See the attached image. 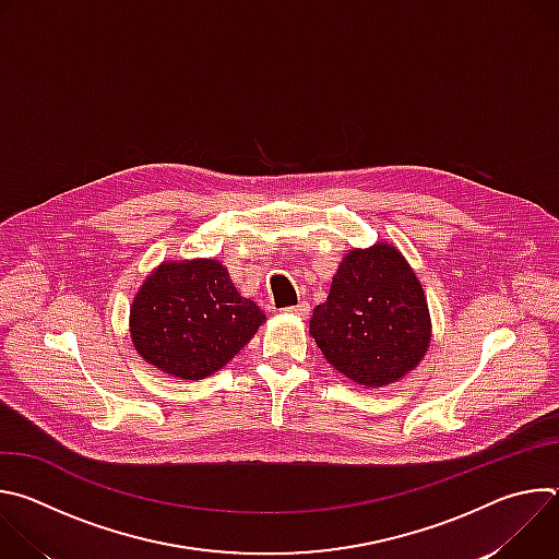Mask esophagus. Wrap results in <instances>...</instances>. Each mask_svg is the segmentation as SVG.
<instances>
[{
    "instance_id": "34e87169",
    "label": "esophagus",
    "mask_w": 559,
    "mask_h": 559,
    "mask_svg": "<svg viewBox=\"0 0 559 559\" xmlns=\"http://www.w3.org/2000/svg\"><path fill=\"white\" fill-rule=\"evenodd\" d=\"M285 311L292 313V316H298V318H307V316H309V302L300 300L298 305H292V307H287Z\"/></svg>"
}]
</instances>
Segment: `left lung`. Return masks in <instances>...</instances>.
I'll return each instance as SVG.
<instances>
[{"label": "left lung", "instance_id": "left-lung-1", "mask_svg": "<svg viewBox=\"0 0 559 559\" xmlns=\"http://www.w3.org/2000/svg\"><path fill=\"white\" fill-rule=\"evenodd\" d=\"M309 334L328 362L356 384H391L429 349L423 285L393 246L354 248L341 261L328 300L313 309Z\"/></svg>", "mask_w": 559, "mask_h": 559}]
</instances>
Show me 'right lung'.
<instances>
[{
  "label": "right lung",
  "instance_id": "obj_1",
  "mask_svg": "<svg viewBox=\"0 0 559 559\" xmlns=\"http://www.w3.org/2000/svg\"><path fill=\"white\" fill-rule=\"evenodd\" d=\"M265 323V313L236 292L214 259L164 261L139 287L130 307L136 354L181 380L218 371Z\"/></svg>",
  "mask_w": 559,
  "mask_h": 559
}]
</instances>
